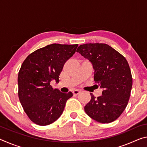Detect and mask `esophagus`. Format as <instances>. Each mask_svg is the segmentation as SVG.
I'll return each instance as SVG.
<instances>
[{
	"mask_svg": "<svg viewBox=\"0 0 147 147\" xmlns=\"http://www.w3.org/2000/svg\"><path fill=\"white\" fill-rule=\"evenodd\" d=\"M73 93L74 94H75V95H76V94H79L80 93V91L78 90V89H75V90H74L73 91Z\"/></svg>",
	"mask_w": 147,
	"mask_h": 147,
	"instance_id": "1",
	"label": "esophagus"
}]
</instances>
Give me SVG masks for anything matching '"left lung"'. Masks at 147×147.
Returning <instances> with one entry per match:
<instances>
[{"instance_id":"obj_1","label":"left lung","mask_w":147,"mask_h":147,"mask_svg":"<svg viewBox=\"0 0 147 147\" xmlns=\"http://www.w3.org/2000/svg\"><path fill=\"white\" fill-rule=\"evenodd\" d=\"M91 62L94 80L103 89L102 95L94 97L84 107L87 115L100 123L116 120L128 104L132 87L130 67L124 57L108 45L86 43L76 50Z\"/></svg>"}]
</instances>
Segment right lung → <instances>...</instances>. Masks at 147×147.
I'll return each instance as SVG.
<instances>
[{
	"label": "right lung",
	"instance_id": "add662e5",
	"mask_svg": "<svg viewBox=\"0 0 147 147\" xmlns=\"http://www.w3.org/2000/svg\"><path fill=\"white\" fill-rule=\"evenodd\" d=\"M78 45L51 44L30 54L18 74L19 98L24 112L35 124L46 126L63 113L72 92L53 89L51 82H59L63 65L75 53Z\"/></svg>",
	"mask_w": 147,
	"mask_h": 147
}]
</instances>
